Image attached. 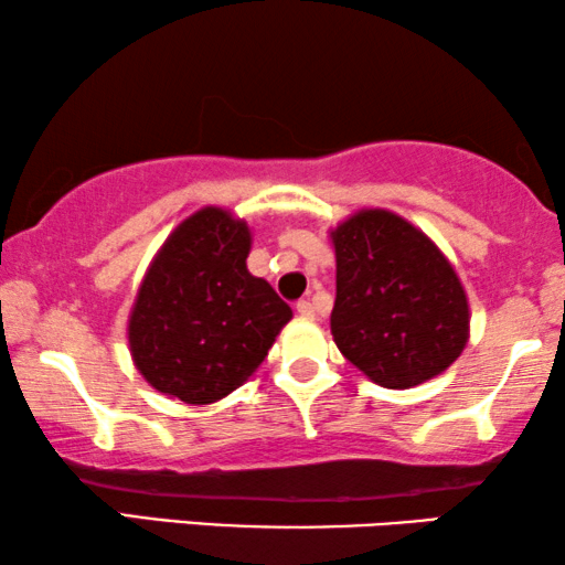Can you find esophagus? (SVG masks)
Instances as JSON below:
<instances>
[{
	"instance_id": "esophagus-1",
	"label": "esophagus",
	"mask_w": 565,
	"mask_h": 565,
	"mask_svg": "<svg viewBox=\"0 0 565 565\" xmlns=\"http://www.w3.org/2000/svg\"><path fill=\"white\" fill-rule=\"evenodd\" d=\"M296 311L303 316V319H313V316H316V308H313L311 300H298Z\"/></svg>"
}]
</instances>
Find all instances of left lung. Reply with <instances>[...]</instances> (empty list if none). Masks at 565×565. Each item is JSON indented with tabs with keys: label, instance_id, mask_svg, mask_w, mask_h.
<instances>
[{
	"label": "left lung",
	"instance_id": "1",
	"mask_svg": "<svg viewBox=\"0 0 565 565\" xmlns=\"http://www.w3.org/2000/svg\"><path fill=\"white\" fill-rule=\"evenodd\" d=\"M339 352L383 388L404 391L445 373L466 350L470 308L439 246L401 215L362 207L331 228Z\"/></svg>",
	"mask_w": 565,
	"mask_h": 565
}]
</instances>
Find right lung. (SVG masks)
I'll return each mask as SVG.
<instances>
[{
  "instance_id": "obj_1",
  "label": "right lung",
  "mask_w": 565,
  "mask_h": 565,
  "mask_svg": "<svg viewBox=\"0 0 565 565\" xmlns=\"http://www.w3.org/2000/svg\"><path fill=\"white\" fill-rule=\"evenodd\" d=\"M252 231L223 207L184 218L146 269L128 319L130 358L169 398L205 406L249 381L292 319L246 269Z\"/></svg>"
}]
</instances>
